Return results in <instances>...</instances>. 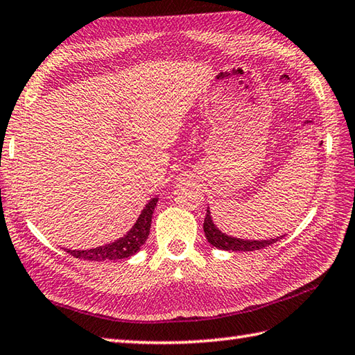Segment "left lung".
I'll return each instance as SVG.
<instances>
[{
  "label": "left lung",
  "instance_id": "obj_1",
  "mask_svg": "<svg viewBox=\"0 0 355 355\" xmlns=\"http://www.w3.org/2000/svg\"><path fill=\"white\" fill-rule=\"evenodd\" d=\"M203 230H205V236L208 242L212 245V247L220 248V250H231V251H253V250H261L263 247H268L275 242H278L279 239H272V241H242V239H234V237L225 236L220 233L214 223L211 220L209 211L206 209V217L203 222Z\"/></svg>",
  "mask_w": 355,
  "mask_h": 355
}]
</instances>
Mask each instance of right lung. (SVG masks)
I'll list each match as a JSON object with an SVG mask.
<instances>
[{
	"mask_svg": "<svg viewBox=\"0 0 355 355\" xmlns=\"http://www.w3.org/2000/svg\"><path fill=\"white\" fill-rule=\"evenodd\" d=\"M158 198H152L149 203L146 205L144 211L141 212L138 222L135 223V227L128 231V233L121 237L119 241L113 243L104 245V247H98L93 250H67L71 256L77 257V259L83 261H116V259H125L132 254L139 251L144 242L147 241L150 233V223L153 209H155Z\"/></svg>",
	"mask_w": 355,
	"mask_h": 355,
	"instance_id": "1",
	"label": "right lung"
}]
</instances>
